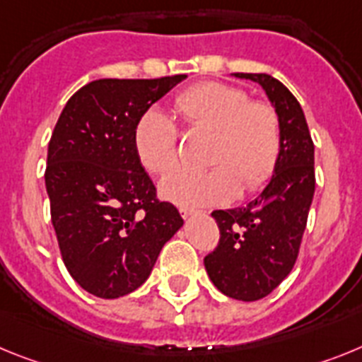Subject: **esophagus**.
Segmentation results:
<instances>
[{
	"label": "esophagus",
	"mask_w": 362,
	"mask_h": 362,
	"mask_svg": "<svg viewBox=\"0 0 362 362\" xmlns=\"http://www.w3.org/2000/svg\"><path fill=\"white\" fill-rule=\"evenodd\" d=\"M194 209H189V207H180V215L184 216V218H189L191 215H194Z\"/></svg>",
	"instance_id": "1"
}]
</instances>
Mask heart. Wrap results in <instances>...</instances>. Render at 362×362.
<instances>
[{
  "mask_svg": "<svg viewBox=\"0 0 362 362\" xmlns=\"http://www.w3.org/2000/svg\"><path fill=\"white\" fill-rule=\"evenodd\" d=\"M182 120L193 131L211 133L206 168L177 171L160 182L163 199L180 206H218L240 193L260 189L281 155V122L269 103L253 102L240 87L204 81L178 94ZM134 151L153 175H168L178 163V129L168 115L149 111L134 127Z\"/></svg>",
  "mask_w": 362,
  "mask_h": 362,
  "instance_id": "b5f03b06",
  "label": "heart"
}]
</instances>
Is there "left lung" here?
<instances>
[{"mask_svg":"<svg viewBox=\"0 0 362 362\" xmlns=\"http://www.w3.org/2000/svg\"><path fill=\"white\" fill-rule=\"evenodd\" d=\"M264 89L281 122V155L272 180L250 204L218 209V246L204 259L216 290L237 300H259L293 269L313 193L315 147L293 94L269 74L235 72Z\"/></svg>","mask_w":362,"mask_h":362,"instance_id":"obj_1","label":"left lung"}]
</instances>
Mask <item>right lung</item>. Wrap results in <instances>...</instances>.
<instances>
[{
	"mask_svg": "<svg viewBox=\"0 0 362 362\" xmlns=\"http://www.w3.org/2000/svg\"><path fill=\"white\" fill-rule=\"evenodd\" d=\"M185 78L94 80L59 115L47 153L50 216L65 268L90 295L118 298L140 288L184 226L177 207L156 199L134 127Z\"/></svg>",
	"mask_w": 362,
	"mask_h": 362,
	"instance_id": "add662e5",
	"label": "right lung"
}]
</instances>
